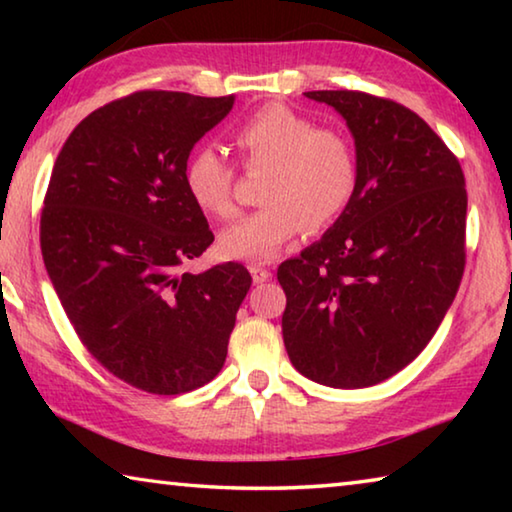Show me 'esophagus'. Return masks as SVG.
Masks as SVG:
<instances>
[{
    "mask_svg": "<svg viewBox=\"0 0 512 512\" xmlns=\"http://www.w3.org/2000/svg\"><path fill=\"white\" fill-rule=\"evenodd\" d=\"M248 271H250V275H253V282H255V284H262V282L268 280V277H271V271H268V268L257 266V264L248 266Z\"/></svg>",
    "mask_w": 512,
    "mask_h": 512,
    "instance_id": "obj_1",
    "label": "esophagus"
}]
</instances>
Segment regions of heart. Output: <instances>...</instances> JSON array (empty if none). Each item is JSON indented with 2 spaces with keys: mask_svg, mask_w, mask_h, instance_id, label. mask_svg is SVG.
<instances>
[{
  "mask_svg": "<svg viewBox=\"0 0 512 512\" xmlns=\"http://www.w3.org/2000/svg\"><path fill=\"white\" fill-rule=\"evenodd\" d=\"M248 173L266 171L259 187L264 207L241 216L219 237L230 259L271 262L302 230H323L348 210L359 187V155L339 128L282 103L248 115L232 133ZM185 187L198 210L214 219L237 212V171L212 146H198L185 162Z\"/></svg>",
  "mask_w": 512,
  "mask_h": 512,
  "instance_id": "obj_1",
  "label": "heart"
}]
</instances>
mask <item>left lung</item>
Here are the masks:
<instances>
[{
    "instance_id": "left-lung-1",
    "label": "left lung",
    "mask_w": 512,
    "mask_h": 512,
    "mask_svg": "<svg viewBox=\"0 0 512 512\" xmlns=\"http://www.w3.org/2000/svg\"><path fill=\"white\" fill-rule=\"evenodd\" d=\"M348 121L359 187L323 239L277 268L282 336L332 388L393 377L427 348L465 271V176L420 115L359 90L305 92Z\"/></svg>"
}]
</instances>
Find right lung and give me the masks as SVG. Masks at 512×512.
I'll return each instance as SVG.
<instances>
[{"mask_svg": "<svg viewBox=\"0 0 512 512\" xmlns=\"http://www.w3.org/2000/svg\"><path fill=\"white\" fill-rule=\"evenodd\" d=\"M232 103L167 90L110 101L74 128L49 178L40 248L60 305L103 368L153 395L219 375L253 284L239 262L183 271L214 241L185 162Z\"/></svg>", "mask_w": 512, "mask_h": 512, "instance_id": "1", "label": "right lung"}]
</instances>
